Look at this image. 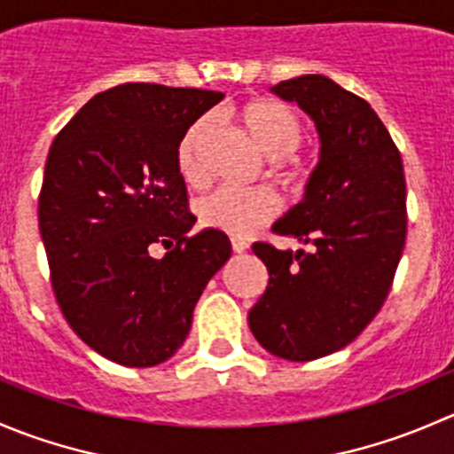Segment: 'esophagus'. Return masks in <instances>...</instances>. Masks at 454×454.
I'll use <instances>...</instances> for the list:
<instances>
[{"mask_svg":"<svg viewBox=\"0 0 454 454\" xmlns=\"http://www.w3.org/2000/svg\"><path fill=\"white\" fill-rule=\"evenodd\" d=\"M231 244H232V250H235L237 254H241V253H246V250L250 248V244L246 239H241V237H232L231 239Z\"/></svg>","mask_w":454,"mask_h":454,"instance_id":"obj_1","label":"esophagus"}]
</instances>
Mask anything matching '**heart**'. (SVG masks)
Wrapping results in <instances>:
<instances>
[{"instance_id":"heart-1","label":"heart","mask_w":454,"mask_h":454,"mask_svg":"<svg viewBox=\"0 0 454 454\" xmlns=\"http://www.w3.org/2000/svg\"><path fill=\"white\" fill-rule=\"evenodd\" d=\"M237 122L250 136V140L268 158L283 160L294 153L301 145V122L294 114L272 100H250L237 109ZM208 118H200L186 129L177 145L176 164L182 182L200 186L206 180V168L201 162V146L210 134ZM278 201L270 191L237 189L222 186L198 201V217L204 226L228 235H248L261 223L270 222L277 215Z\"/></svg>"}]
</instances>
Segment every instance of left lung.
I'll return each instance as SVG.
<instances>
[{
    "mask_svg": "<svg viewBox=\"0 0 454 454\" xmlns=\"http://www.w3.org/2000/svg\"><path fill=\"white\" fill-rule=\"evenodd\" d=\"M270 91L312 118L320 153L303 200L272 226L308 250L253 246L270 281L248 325L265 351L308 363L349 345L387 301L406 241L404 167L367 100L327 76Z\"/></svg>",
    "mask_w": 454,
    "mask_h": 454,
    "instance_id": "obj_1",
    "label": "left lung"
}]
</instances>
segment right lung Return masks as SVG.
Wrapping results in <instances>:
<instances>
[{
  "instance_id": "add662e5",
  "label": "right lung",
  "mask_w": 454,
  "mask_h": 454,
  "mask_svg": "<svg viewBox=\"0 0 454 454\" xmlns=\"http://www.w3.org/2000/svg\"><path fill=\"white\" fill-rule=\"evenodd\" d=\"M222 91L125 83L94 96L50 146L39 231L54 296L76 336L125 367H155L186 340L193 309L231 259L223 232L189 237L176 153ZM155 243L169 248L150 256Z\"/></svg>"
}]
</instances>
